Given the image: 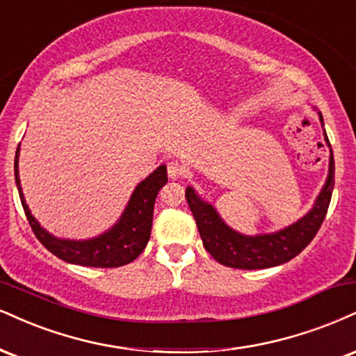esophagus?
<instances>
[{
	"label": "esophagus",
	"instance_id": "esophagus-1",
	"mask_svg": "<svg viewBox=\"0 0 356 356\" xmlns=\"http://www.w3.org/2000/svg\"><path fill=\"white\" fill-rule=\"evenodd\" d=\"M167 175H169L172 181H177V179H181L186 175V167H184L181 162L177 161H172L167 164Z\"/></svg>",
	"mask_w": 356,
	"mask_h": 356
}]
</instances>
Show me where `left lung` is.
<instances>
[{
	"mask_svg": "<svg viewBox=\"0 0 356 356\" xmlns=\"http://www.w3.org/2000/svg\"><path fill=\"white\" fill-rule=\"evenodd\" d=\"M318 115L320 122H323L322 114L318 113ZM325 140L330 145L327 132H325ZM333 186H335V161H333L332 145H330L328 177L312 211L300 220L278 232L262 235H243L235 232L222 220V217L211 204L197 195L192 187L186 189V199L195 219L205 250L225 267L257 270V268H268L289 262L314 241L327 216Z\"/></svg>",
	"mask_w": 356,
	"mask_h": 356,
	"instance_id": "obj_1",
	"label": "left lung"
}]
</instances>
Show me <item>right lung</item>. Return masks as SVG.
I'll return each instance as SVG.
<instances>
[{
  "instance_id": "obj_1",
  "label": "right lung",
  "mask_w": 356,
  "mask_h": 356,
  "mask_svg": "<svg viewBox=\"0 0 356 356\" xmlns=\"http://www.w3.org/2000/svg\"><path fill=\"white\" fill-rule=\"evenodd\" d=\"M18 159L19 145L15 156L16 187H18L21 204H23L24 213H26V219L34 235L51 254L59 257L64 262L101 268L122 267L143 254L149 237H151L154 202H156V197L162 186H165L167 182V167L164 164L157 167L143 182L137 184L121 219L113 229H109L99 237L89 238V241H66V238H56L49 232H46L40 222L31 216L23 191H21Z\"/></svg>"
}]
</instances>
